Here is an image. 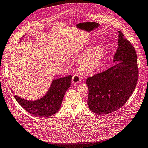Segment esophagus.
<instances>
[{
	"mask_svg": "<svg viewBox=\"0 0 148 148\" xmlns=\"http://www.w3.org/2000/svg\"><path fill=\"white\" fill-rule=\"evenodd\" d=\"M81 77L78 75H74L72 78V83L75 84H78L80 82H81Z\"/></svg>",
	"mask_w": 148,
	"mask_h": 148,
	"instance_id": "esophagus-1",
	"label": "esophagus"
}]
</instances>
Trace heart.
<instances>
[{"label":"heart","mask_w":148,"mask_h":148,"mask_svg":"<svg viewBox=\"0 0 148 148\" xmlns=\"http://www.w3.org/2000/svg\"><path fill=\"white\" fill-rule=\"evenodd\" d=\"M88 46L86 49H89ZM105 53V50L101 45H96L91 48L77 61L79 69L85 73L95 71L100 65Z\"/></svg>","instance_id":"1"}]
</instances>
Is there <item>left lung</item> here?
<instances>
[{"label": "left lung", "mask_w": 148, "mask_h": 148, "mask_svg": "<svg viewBox=\"0 0 148 148\" xmlns=\"http://www.w3.org/2000/svg\"><path fill=\"white\" fill-rule=\"evenodd\" d=\"M118 32V48L113 60L115 64L86 79L88 108L99 114L112 113L122 107L135 90L138 79L135 49L122 32Z\"/></svg>", "instance_id": "8db88e82"}]
</instances>
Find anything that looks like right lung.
I'll return each mask as SVG.
<instances>
[{"instance_id": "right-lung-1", "label": "right lung", "mask_w": 148, "mask_h": 148, "mask_svg": "<svg viewBox=\"0 0 148 148\" xmlns=\"http://www.w3.org/2000/svg\"><path fill=\"white\" fill-rule=\"evenodd\" d=\"M21 40L22 39L20 42ZM71 79L72 76L69 75L52 80L45 95L35 100H26L16 95H14V97L23 108L30 114L39 117L51 116L60 110L65 93L71 86ZM12 91L13 93V91Z\"/></svg>"}]
</instances>
